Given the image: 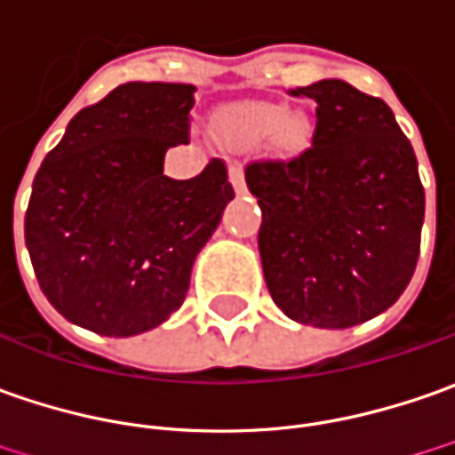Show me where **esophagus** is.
I'll return each instance as SVG.
<instances>
[{
    "label": "esophagus",
    "mask_w": 455,
    "mask_h": 455,
    "mask_svg": "<svg viewBox=\"0 0 455 455\" xmlns=\"http://www.w3.org/2000/svg\"><path fill=\"white\" fill-rule=\"evenodd\" d=\"M228 180H231V186H234V191H236V194H243V191H246V180H243V168L239 164L228 165Z\"/></svg>",
    "instance_id": "esophagus-1"
}]
</instances>
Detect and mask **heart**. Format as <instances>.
I'll return each mask as SVG.
<instances>
[{"label":"heart","instance_id":"obj_1","mask_svg":"<svg viewBox=\"0 0 455 455\" xmlns=\"http://www.w3.org/2000/svg\"><path fill=\"white\" fill-rule=\"evenodd\" d=\"M219 131L234 148H254L272 140L284 156H297L312 140V123L305 113H287L282 105L264 100L239 102L219 118Z\"/></svg>","mask_w":455,"mask_h":455}]
</instances>
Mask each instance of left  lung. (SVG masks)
<instances>
[{
  "mask_svg": "<svg viewBox=\"0 0 455 455\" xmlns=\"http://www.w3.org/2000/svg\"><path fill=\"white\" fill-rule=\"evenodd\" d=\"M290 92L317 102V123L297 158L246 165L261 209V269L290 320L345 330L408 287L426 194L413 146L380 98L345 80Z\"/></svg>",
  "mask_w": 455,
  "mask_h": 455,
  "instance_id": "1",
  "label": "left lung"
}]
</instances>
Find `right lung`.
I'll return each mask as SVG.
<instances>
[{
    "mask_svg": "<svg viewBox=\"0 0 455 455\" xmlns=\"http://www.w3.org/2000/svg\"><path fill=\"white\" fill-rule=\"evenodd\" d=\"M194 85L125 83L70 120L32 183L24 242L44 297L90 332L131 337L186 299L191 267L234 198L224 161L164 176L188 143Z\"/></svg>",
    "mask_w": 455,
    "mask_h": 455,
    "instance_id": "obj_1",
    "label": "right lung"
}]
</instances>
